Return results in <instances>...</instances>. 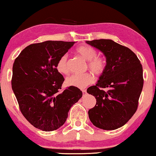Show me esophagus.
<instances>
[{"instance_id": "obj_1", "label": "esophagus", "mask_w": 156, "mask_h": 156, "mask_svg": "<svg viewBox=\"0 0 156 156\" xmlns=\"http://www.w3.org/2000/svg\"><path fill=\"white\" fill-rule=\"evenodd\" d=\"M82 92H83V94H85V93H87V90H86V89H82Z\"/></svg>"}]
</instances>
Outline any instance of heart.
Listing matches in <instances>:
<instances>
[{"label":"heart","instance_id":"obj_1","mask_svg":"<svg viewBox=\"0 0 156 156\" xmlns=\"http://www.w3.org/2000/svg\"><path fill=\"white\" fill-rule=\"evenodd\" d=\"M76 52L87 61V67L96 76H101L105 72L106 68V60L104 57L97 55L98 53L94 48L90 46H80L76 49ZM57 71L62 74H68L69 69L67 66V55H61L55 65ZM93 77L91 73H85L82 74H73L66 79V84L69 87L76 88H84L89 84L92 83Z\"/></svg>","mask_w":156,"mask_h":156}]
</instances>
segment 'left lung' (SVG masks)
<instances>
[{"label": "left lung", "instance_id": "8db88e82", "mask_svg": "<svg viewBox=\"0 0 156 156\" xmlns=\"http://www.w3.org/2000/svg\"><path fill=\"white\" fill-rule=\"evenodd\" d=\"M87 44L106 58V68L87 93L95 97L96 105L88 114L92 124L103 130H115L133 117L142 91L143 69L136 55L112 39H94ZM108 89L104 91L103 88Z\"/></svg>", "mask_w": 156, "mask_h": 156}]
</instances>
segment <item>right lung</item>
<instances>
[{
	"label": "right lung",
	"instance_id": "1",
	"mask_svg": "<svg viewBox=\"0 0 156 156\" xmlns=\"http://www.w3.org/2000/svg\"><path fill=\"white\" fill-rule=\"evenodd\" d=\"M74 44L63 41L31 44L14 62L12 90L23 115L38 129L52 131L59 128L83 94L74 87L59 92L64 78L55 68L56 62Z\"/></svg>",
	"mask_w": 156,
	"mask_h": 156
}]
</instances>
